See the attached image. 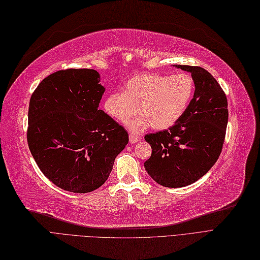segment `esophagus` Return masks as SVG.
<instances>
[{"label": "esophagus", "instance_id": "obj_1", "mask_svg": "<svg viewBox=\"0 0 260 260\" xmlns=\"http://www.w3.org/2000/svg\"><path fill=\"white\" fill-rule=\"evenodd\" d=\"M140 140V138L138 136H135V135H129V144H136V142H138Z\"/></svg>", "mask_w": 260, "mask_h": 260}]
</instances>
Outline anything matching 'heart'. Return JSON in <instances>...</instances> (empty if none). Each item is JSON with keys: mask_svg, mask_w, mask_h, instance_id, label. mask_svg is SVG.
<instances>
[{"mask_svg": "<svg viewBox=\"0 0 260 260\" xmlns=\"http://www.w3.org/2000/svg\"><path fill=\"white\" fill-rule=\"evenodd\" d=\"M194 94V81L189 73L166 75L139 73L125 82L123 93L111 91L104 100V110L113 120L128 122L133 133L149 127L166 129L177 123L185 114Z\"/></svg>", "mask_w": 260, "mask_h": 260, "instance_id": "heart-1", "label": "heart"}]
</instances>
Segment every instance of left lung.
I'll use <instances>...</instances> for the list:
<instances>
[{"label": "left lung", "mask_w": 260, "mask_h": 260, "mask_svg": "<svg viewBox=\"0 0 260 260\" xmlns=\"http://www.w3.org/2000/svg\"><path fill=\"white\" fill-rule=\"evenodd\" d=\"M175 67L191 73L193 98L172 127L145 136L152 148L145 170L167 188L189 186L212 169L221 153L228 124L227 97L213 75L201 67Z\"/></svg>", "instance_id": "obj_1"}]
</instances>
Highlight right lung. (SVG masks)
Instances as JSON below:
<instances>
[{
	"label": "right lung",
	"instance_id": "1",
	"mask_svg": "<svg viewBox=\"0 0 260 260\" xmlns=\"http://www.w3.org/2000/svg\"><path fill=\"white\" fill-rule=\"evenodd\" d=\"M106 88L94 69L57 71L42 81L29 104L27 139L39 169L74 193L102 187L128 134L103 110Z\"/></svg>",
	"mask_w": 260,
	"mask_h": 260
}]
</instances>
